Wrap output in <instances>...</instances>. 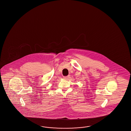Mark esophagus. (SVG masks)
Segmentation results:
<instances>
[{
    "label": "esophagus",
    "mask_w": 131,
    "mask_h": 131,
    "mask_svg": "<svg viewBox=\"0 0 131 131\" xmlns=\"http://www.w3.org/2000/svg\"><path fill=\"white\" fill-rule=\"evenodd\" d=\"M68 78V76H64V79H65V80H67Z\"/></svg>",
    "instance_id": "obj_1"
}]
</instances>
